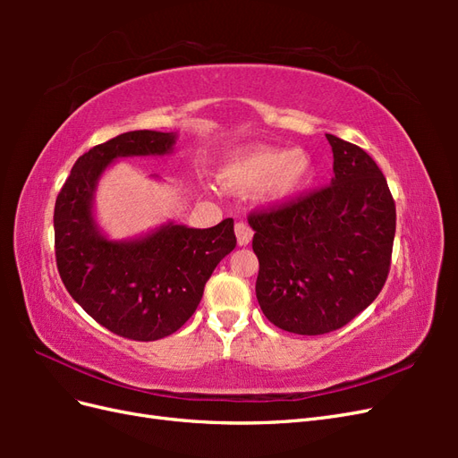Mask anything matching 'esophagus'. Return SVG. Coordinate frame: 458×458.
Returning a JSON list of instances; mask_svg holds the SVG:
<instances>
[{
    "mask_svg": "<svg viewBox=\"0 0 458 458\" xmlns=\"http://www.w3.org/2000/svg\"><path fill=\"white\" fill-rule=\"evenodd\" d=\"M234 234H237V242H239V246H246V244H250V241H252V237H254V231L248 227L244 221H239L237 225H234Z\"/></svg>",
    "mask_w": 458,
    "mask_h": 458,
    "instance_id": "34e87169",
    "label": "esophagus"
}]
</instances>
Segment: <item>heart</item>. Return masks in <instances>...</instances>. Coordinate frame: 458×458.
Segmentation results:
<instances>
[{"label": "heart", "mask_w": 458, "mask_h": 458, "mask_svg": "<svg viewBox=\"0 0 458 458\" xmlns=\"http://www.w3.org/2000/svg\"><path fill=\"white\" fill-rule=\"evenodd\" d=\"M313 160L306 150L256 145L242 148L221 165L219 182L233 192L259 189L267 202H286L313 179Z\"/></svg>", "instance_id": "1"}]
</instances>
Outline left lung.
<instances>
[{"label":"left lung","mask_w":458,"mask_h":458,"mask_svg":"<svg viewBox=\"0 0 458 458\" xmlns=\"http://www.w3.org/2000/svg\"><path fill=\"white\" fill-rule=\"evenodd\" d=\"M328 187L250 214L256 296L269 321L303 336L348 325L380 294L395 237V202L363 148L327 133Z\"/></svg>","instance_id":"8db88e82"}]
</instances>
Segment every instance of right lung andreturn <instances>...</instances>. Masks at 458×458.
Masks as SVG:
<instances>
[{
  "instance_id": "obj_1",
  "label": "right lung",
  "mask_w": 458,
  "mask_h": 458,
  "mask_svg": "<svg viewBox=\"0 0 458 458\" xmlns=\"http://www.w3.org/2000/svg\"><path fill=\"white\" fill-rule=\"evenodd\" d=\"M175 140V133L137 130L89 148L55 202V258L68 294L97 323L130 340H160L182 328L217 263L237 246L231 217L210 229L170 221L128 241L108 239L97 225L95 189L108 165L170 155Z\"/></svg>"
}]
</instances>
